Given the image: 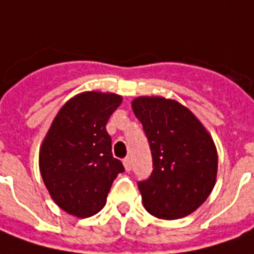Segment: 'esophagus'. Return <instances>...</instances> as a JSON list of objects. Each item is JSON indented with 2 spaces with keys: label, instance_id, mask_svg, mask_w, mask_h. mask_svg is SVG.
Wrapping results in <instances>:
<instances>
[{
  "label": "esophagus",
  "instance_id": "obj_1",
  "mask_svg": "<svg viewBox=\"0 0 254 254\" xmlns=\"http://www.w3.org/2000/svg\"><path fill=\"white\" fill-rule=\"evenodd\" d=\"M123 164H124V169H126V171L131 170V167H132V163H131L130 157H126V159H124Z\"/></svg>",
  "mask_w": 254,
  "mask_h": 254
}]
</instances>
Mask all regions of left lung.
<instances>
[{"label":"left lung","mask_w":254,"mask_h":254,"mask_svg":"<svg viewBox=\"0 0 254 254\" xmlns=\"http://www.w3.org/2000/svg\"><path fill=\"white\" fill-rule=\"evenodd\" d=\"M131 108L142 123L153 159L152 176L138 183L144 207L163 220L193 213L217 180V148L210 132L174 99L138 97Z\"/></svg>","instance_id":"obj_1"}]
</instances>
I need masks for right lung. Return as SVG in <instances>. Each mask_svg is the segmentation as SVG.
Here are the masks:
<instances>
[{
	"instance_id": "right-lung-1",
	"label": "right lung",
	"mask_w": 254,
	"mask_h": 254,
	"mask_svg": "<svg viewBox=\"0 0 254 254\" xmlns=\"http://www.w3.org/2000/svg\"><path fill=\"white\" fill-rule=\"evenodd\" d=\"M122 95L85 91L59 109L40 146V173L55 203L87 218L104 209L112 183L124 167L112 155L106 131Z\"/></svg>"
}]
</instances>
